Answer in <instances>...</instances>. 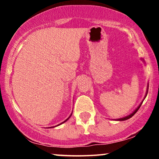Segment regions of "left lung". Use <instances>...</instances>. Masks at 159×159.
<instances>
[{
  "label": "left lung",
  "instance_id": "8db88e82",
  "mask_svg": "<svg viewBox=\"0 0 159 159\" xmlns=\"http://www.w3.org/2000/svg\"><path fill=\"white\" fill-rule=\"evenodd\" d=\"M147 93H148V87H147V93H146V96H145V97H144V98H146V96H147ZM143 101H142V102L140 104V105H139V106H138V107H137V108L135 109V110H134V112L132 113V114H129V116H125V117H123V118H120V119H117V120H119V121H123V120H128V119H129V118H131V117H132V116H134V114H135V113L137 112V111H138V110H139L140 107L141 106V105H142V103H143Z\"/></svg>",
  "mask_w": 159,
  "mask_h": 159
}]
</instances>
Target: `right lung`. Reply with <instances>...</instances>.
Here are the masks:
<instances>
[{"label":"right lung","mask_w":159,"mask_h":159,"mask_svg":"<svg viewBox=\"0 0 159 159\" xmlns=\"http://www.w3.org/2000/svg\"><path fill=\"white\" fill-rule=\"evenodd\" d=\"M72 116V114H71V115H70V116H69V117H70V116ZM69 117H68V119H66V120H65V121H63V123H61V124H59V125H61V124H62V123H65V122H66V121H67V120H68L69 119ZM50 128H52V127H50Z\"/></svg>","instance_id":"obj_1"}]
</instances>
